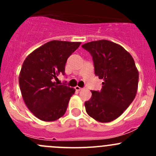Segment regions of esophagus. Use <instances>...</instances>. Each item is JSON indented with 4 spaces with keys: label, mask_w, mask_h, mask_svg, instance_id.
<instances>
[{
    "label": "esophagus",
    "mask_w": 156,
    "mask_h": 156,
    "mask_svg": "<svg viewBox=\"0 0 156 156\" xmlns=\"http://www.w3.org/2000/svg\"><path fill=\"white\" fill-rule=\"evenodd\" d=\"M75 89L76 90H78V91H79V90H82V88L80 87H78V86H76V87H75Z\"/></svg>",
    "instance_id": "1"
}]
</instances>
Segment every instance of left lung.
Masks as SVG:
<instances>
[{"label":"left lung","mask_w":156,"mask_h":156,"mask_svg":"<svg viewBox=\"0 0 156 156\" xmlns=\"http://www.w3.org/2000/svg\"><path fill=\"white\" fill-rule=\"evenodd\" d=\"M82 48L92 56L95 75L103 79L101 90H91L92 97L84 103L86 112L97 122H112L136 97L139 72L134 60L121 45L107 40L88 42Z\"/></svg>","instance_id":"8db88e82"}]
</instances>
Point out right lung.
Masks as SVG:
<instances>
[{"label": "right lung", "mask_w": 156, "mask_h": 156, "mask_svg": "<svg viewBox=\"0 0 156 156\" xmlns=\"http://www.w3.org/2000/svg\"><path fill=\"white\" fill-rule=\"evenodd\" d=\"M81 42L51 41L34 50L26 57L19 77L25 103L34 116L53 122L65 114L75 89L54 81L65 75L66 61Z\"/></svg>", "instance_id": "right-lung-1"}]
</instances>
